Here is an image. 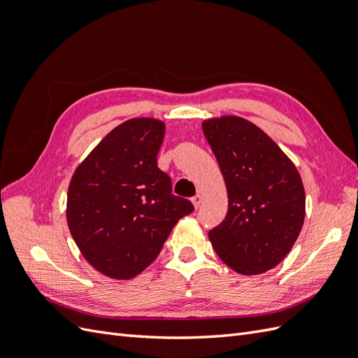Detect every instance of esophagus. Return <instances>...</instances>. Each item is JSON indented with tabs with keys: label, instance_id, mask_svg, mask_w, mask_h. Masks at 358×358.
<instances>
[{
	"label": "esophagus",
	"instance_id": "34e87169",
	"mask_svg": "<svg viewBox=\"0 0 358 358\" xmlns=\"http://www.w3.org/2000/svg\"><path fill=\"white\" fill-rule=\"evenodd\" d=\"M201 196H200V194H197V196H194L192 199H191V201H192V204H194V208H196V209H199L200 208V204H201Z\"/></svg>",
	"mask_w": 358,
	"mask_h": 358
}]
</instances>
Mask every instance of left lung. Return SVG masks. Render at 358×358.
I'll list each match as a JSON object with an SVG mask.
<instances>
[{"label":"left lung","instance_id":"left-lung-1","mask_svg":"<svg viewBox=\"0 0 358 358\" xmlns=\"http://www.w3.org/2000/svg\"><path fill=\"white\" fill-rule=\"evenodd\" d=\"M201 128L229 194L225 220L209 231V241L234 272L264 273L287 257L305 222L300 173L284 150L245 117L204 119Z\"/></svg>","mask_w":358,"mask_h":358}]
</instances>
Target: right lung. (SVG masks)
Returning <instances> with one entry per match:
<instances>
[{"mask_svg": "<svg viewBox=\"0 0 358 358\" xmlns=\"http://www.w3.org/2000/svg\"><path fill=\"white\" fill-rule=\"evenodd\" d=\"M166 124L133 117L119 124L76 167L67 224L79 251L112 279H131L158 257L176 222L194 210L171 194L157 166Z\"/></svg>", "mask_w": 358, "mask_h": 358, "instance_id": "right-lung-1", "label": "right lung"}]
</instances>
